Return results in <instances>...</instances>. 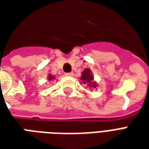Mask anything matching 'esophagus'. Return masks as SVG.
Masks as SVG:
<instances>
[{"label": "esophagus", "mask_w": 149, "mask_h": 149, "mask_svg": "<svg viewBox=\"0 0 149 149\" xmlns=\"http://www.w3.org/2000/svg\"><path fill=\"white\" fill-rule=\"evenodd\" d=\"M65 75L66 77H72V76L74 75V73H73L72 72H66Z\"/></svg>", "instance_id": "esophagus-1"}]
</instances>
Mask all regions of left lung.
<instances>
[{
    "mask_svg": "<svg viewBox=\"0 0 149 149\" xmlns=\"http://www.w3.org/2000/svg\"><path fill=\"white\" fill-rule=\"evenodd\" d=\"M81 81L84 83L86 84L88 87L91 88H96L97 87V84L93 81V76L92 75L90 69L86 68L84 71L82 72V76L81 77Z\"/></svg>",
    "mask_w": 149,
    "mask_h": 149,
    "instance_id": "8db88e82",
    "label": "left lung"
}]
</instances>
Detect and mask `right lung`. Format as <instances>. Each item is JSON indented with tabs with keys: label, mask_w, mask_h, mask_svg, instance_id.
<instances>
[{
	"label": "right lung",
	"mask_w": 149,
	"mask_h": 149,
	"mask_svg": "<svg viewBox=\"0 0 149 149\" xmlns=\"http://www.w3.org/2000/svg\"><path fill=\"white\" fill-rule=\"evenodd\" d=\"M49 81H52V79H54V76H52V75H49Z\"/></svg>",
	"instance_id": "1"
}]
</instances>
